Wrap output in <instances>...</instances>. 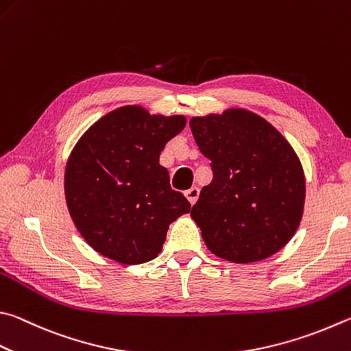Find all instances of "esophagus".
I'll use <instances>...</instances> for the list:
<instances>
[{
	"label": "esophagus",
	"mask_w": 351,
	"mask_h": 351,
	"mask_svg": "<svg viewBox=\"0 0 351 351\" xmlns=\"http://www.w3.org/2000/svg\"><path fill=\"white\" fill-rule=\"evenodd\" d=\"M184 195H186L189 202L193 206V204L197 201V197H199V189H197V187H192V189L186 190V192H184Z\"/></svg>",
	"instance_id": "esophagus-1"
}]
</instances>
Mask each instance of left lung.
<instances>
[{
    "instance_id": "8db88e82",
    "label": "left lung",
    "mask_w": 351,
    "mask_h": 351,
    "mask_svg": "<svg viewBox=\"0 0 351 351\" xmlns=\"http://www.w3.org/2000/svg\"><path fill=\"white\" fill-rule=\"evenodd\" d=\"M201 154L212 161L190 216L218 258L258 263L281 250L304 213L305 176L290 143L245 109L190 119Z\"/></svg>"
}]
</instances>
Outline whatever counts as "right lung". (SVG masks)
<instances>
[{
  "mask_svg": "<svg viewBox=\"0 0 351 351\" xmlns=\"http://www.w3.org/2000/svg\"><path fill=\"white\" fill-rule=\"evenodd\" d=\"M187 119L150 114L141 106L118 107L84 132L64 173L67 208L95 252L123 265L161 253L169 226L190 212L171 190L159 155Z\"/></svg>",
  "mask_w": 351,
  "mask_h": 351,
  "instance_id": "right-lung-1",
  "label": "right lung"
}]
</instances>
